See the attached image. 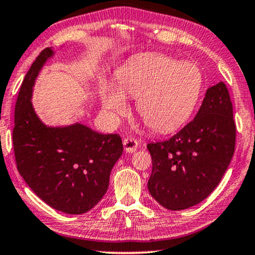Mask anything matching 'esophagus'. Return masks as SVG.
<instances>
[{
  "label": "esophagus",
  "instance_id": "34e87169",
  "mask_svg": "<svg viewBox=\"0 0 255 255\" xmlns=\"http://www.w3.org/2000/svg\"><path fill=\"white\" fill-rule=\"evenodd\" d=\"M138 145L137 140H135L134 137H127L124 140V147L125 150L127 152H135Z\"/></svg>",
  "mask_w": 255,
  "mask_h": 255
}]
</instances>
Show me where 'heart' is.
<instances>
[{
    "label": "heart",
    "mask_w": 255,
    "mask_h": 255,
    "mask_svg": "<svg viewBox=\"0 0 255 255\" xmlns=\"http://www.w3.org/2000/svg\"><path fill=\"white\" fill-rule=\"evenodd\" d=\"M203 85L201 70L163 54H144L120 67L113 85L103 83L100 99L108 119L127 111L126 97L135 98L136 112L148 127L170 131L192 113Z\"/></svg>",
    "instance_id": "1"
}]
</instances>
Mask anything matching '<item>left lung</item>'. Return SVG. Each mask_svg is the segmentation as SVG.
I'll return each instance as SVG.
<instances>
[{
	"label": "left lung",
	"instance_id": "8db88e82",
	"mask_svg": "<svg viewBox=\"0 0 255 255\" xmlns=\"http://www.w3.org/2000/svg\"><path fill=\"white\" fill-rule=\"evenodd\" d=\"M236 124L226 85L209 87L196 118L167 141L147 145L150 195L177 211L197 205L219 184L234 154Z\"/></svg>",
	"mask_w": 255,
	"mask_h": 255
}]
</instances>
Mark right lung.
<instances>
[{"label":"right lung","mask_w":255,"mask_h":255,"mask_svg":"<svg viewBox=\"0 0 255 255\" xmlns=\"http://www.w3.org/2000/svg\"><path fill=\"white\" fill-rule=\"evenodd\" d=\"M54 56L46 47L25 74L15 106L13 151L18 172L51 208L81 215L94 208L110 184V175L124 151L118 134H101L86 125L51 127L32 106L36 79Z\"/></svg>","instance_id":"obj_1"}]
</instances>
